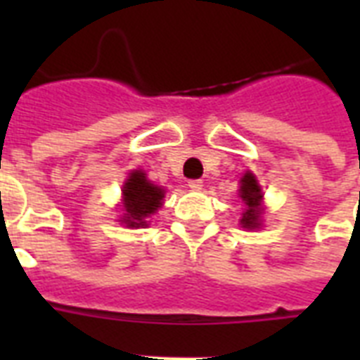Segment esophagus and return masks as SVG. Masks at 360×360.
<instances>
[{
	"instance_id": "obj_1",
	"label": "esophagus",
	"mask_w": 360,
	"mask_h": 360,
	"mask_svg": "<svg viewBox=\"0 0 360 360\" xmlns=\"http://www.w3.org/2000/svg\"><path fill=\"white\" fill-rule=\"evenodd\" d=\"M188 186H191L192 191H202L203 181L202 179H192V181H188Z\"/></svg>"
}]
</instances>
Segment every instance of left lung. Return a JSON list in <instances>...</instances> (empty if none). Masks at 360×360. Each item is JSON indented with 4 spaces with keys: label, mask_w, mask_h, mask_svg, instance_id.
<instances>
[{
    "label": "left lung",
    "mask_w": 360,
    "mask_h": 360,
    "mask_svg": "<svg viewBox=\"0 0 360 360\" xmlns=\"http://www.w3.org/2000/svg\"><path fill=\"white\" fill-rule=\"evenodd\" d=\"M240 198L243 202L246 203L245 213H243V219H240V226L243 228H248V230H254L259 226V217H262V188L257 185L256 177L252 174H245L243 179H240Z\"/></svg>",
    "instance_id": "left-lung-1"
}]
</instances>
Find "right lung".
I'll list each match as a JSON object with an SVG mask.
<instances>
[{
    "label": "right lung",
    "mask_w": 360,
    "mask_h": 360,
    "mask_svg": "<svg viewBox=\"0 0 360 360\" xmlns=\"http://www.w3.org/2000/svg\"><path fill=\"white\" fill-rule=\"evenodd\" d=\"M124 196V217L123 222L129 228L147 226L146 219L151 217L162 205L164 191L146 179V174L136 169L130 174L123 186Z\"/></svg>",
    "instance_id": "add662e5"
}]
</instances>
